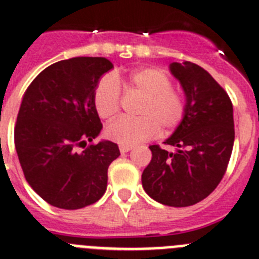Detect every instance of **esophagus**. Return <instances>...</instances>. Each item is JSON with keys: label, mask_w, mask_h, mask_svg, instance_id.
<instances>
[{"label": "esophagus", "mask_w": 259, "mask_h": 259, "mask_svg": "<svg viewBox=\"0 0 259 259\" xmlns=\"http://www.w3.org/2000/svg\"><path fill=\"white\" fill-rule=\"evenodd\" d=\"M119 150L120 153L124 154V153H128L130 150H132V146H125V145H120L119 146Z\"/></svg>", "instance_id": "34e87169"}]
</instances>
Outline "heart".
Segmentation results:
<instances>
[{"label": "heart", "mask_w": 259, "mask_h": 259, "mask_svg": "<svg viewBox=\"0 0 259 259\" xmlns=\"http://www.w3.org/2000/svg\"><path fill=\"white\" fill-rule=\"evenodd\" d=\"M120 75L105 77L99 82L94 94V105L101 119H111L120 108ZM125 84L141 94L137 118L122 117L106 127L109 140L119 145L134 146L156 136L159 130L172 131L179 127L186 115V99L172 87V80L156 68H142L132 73Z\"/></svg>", "instance_id": "b5f03b06"}]
</instances>
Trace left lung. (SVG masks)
<instances>
[{
  "mask_svg": "<svg viewBox=\"0 0 259 259\" xmlns=\"http://www.w3.org/2000/svg\"><path fill=\"white\" fill-rule=\"evenodd\" d=\"M172 74L186 95V115L164 142L149 146L151 162L141 176L148 195L169 207H189L207 198L221 182L235 140L232 103L227 92L201 66L172 63Z\"/></svg>",
  "mask_w": 259,
  "mask_h": 259,
  "instance_id": "1",
  "label": "left lung"
}]
</instances>
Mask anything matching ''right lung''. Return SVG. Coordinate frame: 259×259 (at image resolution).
<instances>
[{
    "mask_svg": "<svg viewBox=\"0 0 259 259\" xmlns=\"http://www.w3.org/2000/svg\"><path fill=\"white\" fill-rule=\"evenodd\" d=\"M111 68L105 58L58 61L23 97L15 124L19 162L30 187L54 207L80 209L105 193L108 168L120 153L111 141L92 144L103 130L94 94Z\"/></svg>",
    "mask_w": 259,
    "mask_h": 259,
    "instance_id": "obj_1",
    "label": "right lung"
}]
</instances>
